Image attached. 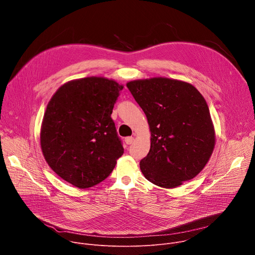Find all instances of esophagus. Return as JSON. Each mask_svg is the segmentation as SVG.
I'll return each instance as SVG.
<instances>
[{"mask_svg": "<svg viewBox=\"0 0 255 255\" xmlns=\"http://www.w3.org/2000/svg\"><path fill=\"white\" fill-rule=\"evenodd\" d=\"M125 142H126V144H132L133 142H134V137H126L125 138Z\"/></svg>", "mask_w": 255, "mask_h": 255, "instance_id": "34e87169", "label": "esophagus"}]
</instances>
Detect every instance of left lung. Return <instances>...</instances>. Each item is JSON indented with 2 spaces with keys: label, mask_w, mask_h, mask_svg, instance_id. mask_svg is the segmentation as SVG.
Masks as SVG:
<instances>
[{
  "label": "left lung",
  "mask_w": 255,
  "mask_h": 255,
  "mask_svg": "<svg viewBox=\"0 0 255 255\" xmlns=\"http://www.w3.org/2000/svg\"><path fill=\"white\" fill-rule=\"evenodd\" d=\"M146 115L151 144L140 169L150 183L165 189L198 175L215 146L209 107L191 84L167 78L127 84Z\"/></svg>",
  "instance_id": "obj_1"
}]
</instances>
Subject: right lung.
Wrapping results in <instances>:
<instances>
[{"label": "right lung", "instance_id": "obj_1", "mask_svg": "<svg viewBox=\"0 0 255 255\" xmlns=\"http://www.w3.org/2000/svg\"><path fill=\"white\" fill-rule=\"evenodd\" d=\"M122 90L113 80L91 77L64 84L49 101L41 149L51 169L72 186L100 184L124 153L111 118Z\"/></svg>", "mask_w": 255, "mask_h": 255}]
</instances>
